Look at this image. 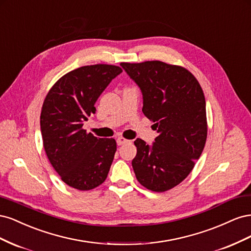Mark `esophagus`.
<instances>
[{
  "instance_id": "34e87169",
  "label": "esophagus",
  "mask_w": 251,
  "mask_h": 251,
  "mask_svg": "<svg viewBox=\"0 0 251 251\" xmlns=\"http://www.w3.org/2000/svg\"><path fill=\"white\" fill-rule=\"evenodd\" d=\"M116 141H117L118 146H123V144H126V143H127V142H131V140L126 139L125 137H118Z\"/></svg>"
}]
</instances>
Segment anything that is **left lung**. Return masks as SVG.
Wrapping results in <instances>:
<instances>
[{"label":"left lung","mask_w":251,"mask_h":251,"mask_svg":"<svg viewBox=\"0 0 251 251\" xmlns=\"http://www.w3.org/2000/svg\"><path fill=\"white\" fill-rule=\"evenodd\" d=\"M143 96L142 112L158 136L134 141L132 165L139 183L163 193L181 183L200 158L207 138L206 103L199 81L185 68L160 60L121 63Z\"/></svg>","instance_id":"left-lung-1"}]
</instances>
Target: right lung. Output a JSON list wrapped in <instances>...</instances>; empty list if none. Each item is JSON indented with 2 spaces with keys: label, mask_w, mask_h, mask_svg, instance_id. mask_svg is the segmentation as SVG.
Segmentation results:
<instances>
[{
  "label": "right lung",
  "mask_w": 251,
  "mask_h": 251,
  "mask_svg": "<svg viewBox=\"0 0 251 251\" xmlns=\"http://www.w3.org/2000/svg\"><path fill=\"white\" fill-rule=\"evenodd\" d=\"M123 72L118 66H83L60 77L45 98L41 131L46 155L66 184L90 191L107 179L116 141L97 138L82 127L94 104L113 78Z\"/></svg>",
  "instance_id": "obj_1"
}]
</instances>
